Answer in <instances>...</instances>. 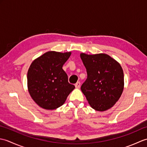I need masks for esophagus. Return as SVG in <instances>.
<instances>
[{
  "mask_svg": "<svg viewBox=\"0 0 147 147\" xmlns=\"http://www.w3.org/2000/svg\"><path fill=\"white\" fill-rule=\"evenodd\" d=\"M80 85H81V83L80 82H77L76 84H75V87L76 88H80Z\"/></svg>",
  "mask_w": 147,
  "mask_h": 147,
  "instance_id": "obj_1",
  "label": "esophagus"
}]
</instances>
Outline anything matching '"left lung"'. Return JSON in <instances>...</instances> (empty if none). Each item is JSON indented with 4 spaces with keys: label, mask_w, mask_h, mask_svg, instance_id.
I'll return each mask as SVG.
<instances>
[{
    "label": "left lung",
    "mask_w": 147,
    "mask_h": 147,
    "mask_svg": "<svg viewBox=\"0 0 147 147\" xmlns=\"http://www.w3.org/2000/svg\"><path fill=\"white\" fill-rule=\"evenodd\" d=\"M80 57L88 75L81 90L88 104L97 111L111 109L123 92L124 73L121 65L103 53L93 55L81 53Z\"/></svg>",
    "instance_id": "8db88e82"
}]
</instances>
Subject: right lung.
Here are the masks:
<instances>
[{
    "mask_svg": "<svg viewBox=\"0 0 147 147\" xmlns=\"http://www.w3.org/2000/svg\"><path fill=\"white\" fill-rule=\"evenodd\" d=\"M71 52L49 51L35 59L28 71V90L36 104L46 110L61 107L75 88L69 83L62 66Z\"/></svg>",
    "mask_w": 147,
    "mask_h": 147,
    "instance_id": "1",
    "label": "right lung"
}]
</instances>
